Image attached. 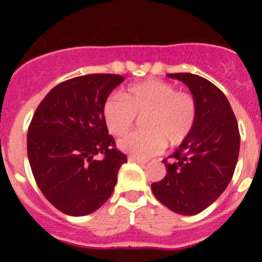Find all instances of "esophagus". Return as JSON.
I'll return each instance as SVG.
<instances>
[{
    "instance_id": "34e87169",
    "label": "esophagus",
    "mask_w": 262,
    "mask_h": 262,
    "mask_svg": "<svg viewBox=\"0 0 262 262\" xmlns=\"http://www.w3.org/2000/svg\"><path fill=\"white\" fill-rule=\"evenodd\" d=\"M127 160H129V162H133V163H139V164L147 163V160L139 159V158H136V156H129V158H127Z\"/></svg>"
}]
</instances>
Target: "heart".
I'll return each instance as SVG.
<instances>
[{
  "label": "heart",
  "instance_id": "obj_1",
  "mask_svg": "<svg viewBox=\"0 0 262 262\" xmlns=\"http://www.w3.org/2000/svg\"><path fill=\"white\" fill-rule=\"evenodd\" d=\"M144 114V130L135 132L118 141L121 151L139 159H148L166 147L185 141L194 126L197 106L193 95L177 91L163 80L132 84L103 106V119L111 135L122 136Z\"/></svg>",
  "mask_w": 262,
  "mask_h": 262
}]
</instances>
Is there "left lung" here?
<instances>
[{
	"label": "left lung",
	"mask_w": 262,
	"mask_h": 262,
	"mask_svg": "<svg viewBox=\"0 0 262 262\" xmlns=\"http://www.w3.org/2000/svg\"><path fill=\"white\" fill-rule=\"evenodd\" d=\"M189 87L197 106L194 126L171 156L167 174L152 183L160 203L179 215H197L219 199L231 181L239 155L238 122L226 95L201 76L170 73Z\"/></svg>",
	"instance_id": "obj_1"
}]
</instances>
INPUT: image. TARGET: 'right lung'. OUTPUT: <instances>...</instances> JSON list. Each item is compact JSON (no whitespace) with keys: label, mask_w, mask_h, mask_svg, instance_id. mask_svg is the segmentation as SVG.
<instances>
[{"label":"right lung","mask_w":262,"mask_h":262,"mask_svg":"<svg viewBox=\"0 0 262 262\" xmlns=\"http://www.w3.org/2000/svg\"><path fill=\"white\" fill-rule=\"evenodd\" d=\"M119 75H85L55 85L35 111L27 154L39 189L58 211L90 215L113 194L127 158L115 148L103 119ZM103 154V159L94 156Z\"/></svg>","instance_id":"right-lung-1"}]
</instances>
